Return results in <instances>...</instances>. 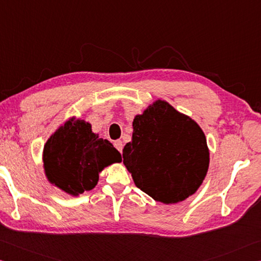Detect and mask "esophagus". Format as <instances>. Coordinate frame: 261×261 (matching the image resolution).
Masks as SVG:
<instances>
[{"label":"esophagus","instance_id":"esophagus-1","mask_svg":"<svg viewBox=\"0 0 261 261\" xmlns=\"http://www.w3.org/2000/svg\"><path fill=\"white\" fill-rule=\"evenodd\" d=\"M114 148H116L119 152H122V149H123V144L120 140H118L114 142Z\"/></svg>","mask_w":261,"mask_h":261}]
</instances>
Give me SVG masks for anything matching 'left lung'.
<instances>
[{"mask_svg":"<svg viewBox=\"0 0 261 261\" xmlns=\"http://www.w3.org/2000/svg\"><path fill=\"white\" fill-rule=\"evenodd\" d=\"M122 158L138 188L157 202L176 204L202 186L210 150L198 123L158 98L134 117Z\"/></svg>","mask_w":261,"mask_h":261,"instance_id":"8db88e82","label":"left lung"}]
</instances>
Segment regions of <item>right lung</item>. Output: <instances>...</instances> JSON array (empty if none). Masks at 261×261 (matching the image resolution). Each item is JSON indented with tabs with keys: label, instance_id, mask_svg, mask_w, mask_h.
I'll return each mask as SVG.
<instances>
[{
	"label": "right lung",
	"instance_id": "add662e5",
	"mask_svg": "<svg viewBox=\"0 0 261 261\" xmlns=\"http://www.w3.org/2000/svg\"><path fill=\"white\" fill-rule=\"evenodd\" d=\"M121 162V154L108 140L93 133L82 119L68 118L44 144L42 163L49 184L71 196L95 188L105 167Z\"/></svg>",
	"mask_w": 261,
	"mask_h": 261
}]
</instances>
